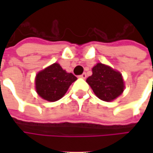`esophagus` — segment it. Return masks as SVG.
Segmentation results:
<instances>
[{
    "label": "esophagus",
    "instance_id": "esophagus-1",
    "mask_svg": "<svg viewBox=\"0 0 153 153\" xmlns=\"http://www.w3.org/2000/svg\"><path fill=\"white\" fill-rule=\"evenodd\" d=\"M79 77H81V78H83V79H85L86 77H87V74H86L85 72H83V73L82 74V75H80Z\"/></svg>",
    "mask_w": 153,
    "mask_h": 153
}]
</instances>
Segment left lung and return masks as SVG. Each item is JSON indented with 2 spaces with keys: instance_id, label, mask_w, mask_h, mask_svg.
<instances>
[{
  "instance_id": "obj_1",
  "label": "left lung",
  "mask_w": 153,
  "mask_h": 153,
  "mask_svg": "<svg viewBox=\"0 0 153 153\" xmlns=\"http://www.w3.org/2000/svg\"><path fill=\"white\" fill-rule=\"evenodd\" d=\"M92 71L93 75L87 78V82L99 99L111 101L123 92V80L118 71L101 63L97 64Z\"/></svg>"
}]
</instances>
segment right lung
<instances>
[{"mask_svg": "<svg viewBox=\"0 0 153 153\" xmlns=\"http://www.w3.org/2000/svg\"><path fill=\"white\" fill-rule=\"evenodd\" d=\"M77 79L72 73H67L57 63L40 71L36 77V88L39 95L48 101L61 99L71 84Z\"/></svg>", "mask_w": 153, "mask_h": 153, "instance_id": "add662e5", "label": "right lung"}]
</instances>
